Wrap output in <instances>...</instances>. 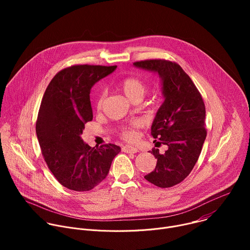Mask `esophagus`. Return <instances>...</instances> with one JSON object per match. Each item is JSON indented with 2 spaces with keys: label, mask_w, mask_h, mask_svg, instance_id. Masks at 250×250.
I'll use <instances>...</instances> for the list:
<instances>
[{
  "label": "esophagus",
  "mask_w": 250,
  "mask_h": 250,
  "mask_svg": "<svg viewBox=\"0 0 250 250\" xmlns=\"http://www.w3.org/2000/svg\"><path fill=\"white\" fill-rule=\"evenodd\" d=\"M123 151L126 152V153H136V152H138V149L131 146H125L123 147Z\"/></svg>",
  "instance_id": "esophagus-1"
}]
</instances>
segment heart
<instances>
[{
	"label": "heart",
	"mask_w": 250,
	"mask_h": 250,
	"mask_svg": "<svg viewBox=\"0 0 250 250\" xmlns=\"http://www.w3.org/2000/svg\"><path fill=\"white\" fill-rule=\"evenodd\" d=\"M120 88L125 96L132 101L135 98L142 97L146 92V85L140 79L136 77H126L120 82ZM104 100V94H102L96 103L97 109L100 110L102 108V104ZM141 125L140 122L135 121L130 124L129 126H125L122 129V136L126 140H134L137 136L135 129Z\"/></svg>",
	"instance_id": "heart-1"
}]
</instances>
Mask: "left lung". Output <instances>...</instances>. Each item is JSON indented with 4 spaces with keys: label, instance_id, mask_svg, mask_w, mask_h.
<instances>
[{
    "label": "left lung",
    "instance_id": "1",
    "mask_svg": "<svg viewBox=\"0 0 250 250\" xmlns=\"http://www.w3.org/2000/svg\"><path fill=\"white\" fill-rule=\"evenodd\" d=\"M133 66L151 71L161 79L164 102L151 125V135L167 146L164 153L152 149L155 169L146 179L160 188L179 184L194 168L205 142L206 109L202 96L191 78L175 62L152 59Z\"/></svg>",
    "mask_w": 250,
    "mask_h": 250
}]
</instances>
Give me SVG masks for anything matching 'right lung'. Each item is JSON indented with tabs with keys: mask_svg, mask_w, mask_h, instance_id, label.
<instances>
[{
	"mask_svg": "<svg viewBox=\"0 0 250 250\" xmlns=\"http://www.w3.org/2000/svg\"><path fill=\"white\" fill-rule=\"evenodd\" d=\"M117 66L74 65L58 72L47 86L37 121V135L44 160L57 181L84 192L99 185L121 152L116 145L89 146L81 137L93 120L92 87Z\"/></svg>",
	"mask_w": 250,
	"mask_h": 250,
	"instance_id": "obj_1",
	"label": "right lung"
}]
</instances>
